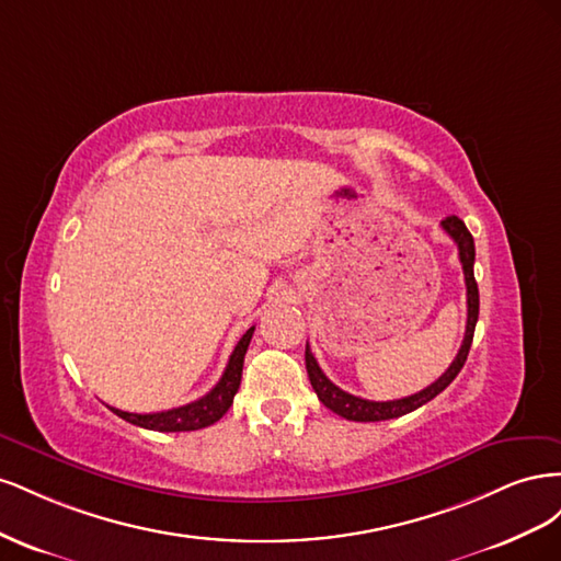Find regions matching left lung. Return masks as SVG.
I'll return each instance as SVG.
<instances>
[{
    "label": "left lung",
    "instance_id": "obj_1",
    "mask_svg": "<svg viewBox=\"0 0 561 561\" xmlns=\"http://www.w3.org/2000/svg\"><path fill=\"white\" fill-rule=\"evenodd\" d=\"M458 248V260H461L463 266V276H466V295H468V320H466V334H463V344L458 348L454 363L449 365V369L445 371L443 377H439L435 383H431L428 388L419 390L414 396H407L400 400H386V402H375V400H365L358 396H351L346 390H342L339 386H334L325 375H322V369L318 367L313 353L307 344V353H304V358H307V371H309V379L311 386L316 390L318 400L332 410L334 414L344 416L348 421H388V419H398L402 414H410L414 410H419L421 404L431 402L435 396L443 393V390L456 379L458 371L466 365L468 358V351L472 344V334H474V325H478V316H480V293H478V283H474V241L470 231L466 229L463 219H458L456 215L445 217L443 222H439Z\"/></svg>",
    "mask_w": 561,
    "mask_h": 561
}]
</instances>
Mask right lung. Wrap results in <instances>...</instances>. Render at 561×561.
I'll return each mask as SVG.
<instances>
[{
    "mask_svg": "<svg viewBox=\"0 0 561 561\" xmlns=\"http://www.w3.org/2000/svg\"><path fill=\"white\" fill-rule=\"evenodd\" d=\"M252 332H254V328H250L241 336V342L236 344V348L231 353L222 379H219L210 393L203 396L201 400H194L184 407H175V410H168V412H154V414H133V412L116 410V407H110V410L116 416H122L124 421L133 423V426H140L147 431H159V433H182V431H198V428L213 426L215 421H219L229 412L233 396L239 393L243 360H245V351L250 346Z\"/></svg>",
    "mask_w": 561,
    "mask_h": 561,
    "instance_id": "add662e5",
    "label": "right lung"
}]
</instances>
